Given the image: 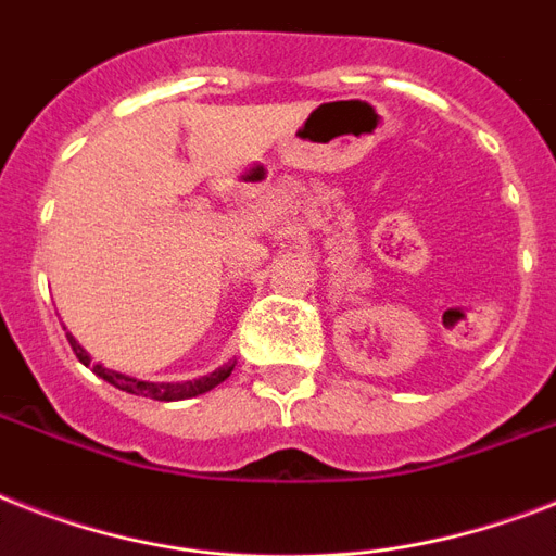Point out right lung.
I'll return each mask as SVG.
<instances>
[{"label": "right lung", "instance_id": "1", "mask_svg": "<svg viewBox=\"0 0 556 556\" xmlns=\"http://www.w3.org/2000/svg\"><path fill=\"white\" fill-rule=\"evenodd\" d=\"M65 338H68V343H72L77 361H80L83 366H91L89 352H86V349H83L80 343L72 338V334H65ZM233 366H236V361H230V364L218 366V369L210 371V375H201V378H195V380H181V383H150V380H138V378H132V375L106 369V366H100V364L91 366V371H94L98 378L106 380V383H112V387L129 392V395L155 397V401H187V397L204 395V392H210L213 387H218V383H222V380H225L227 375L233 371Z\"/></svg>", "mask_w": 556, "mask_h": 556}]
</instances>
